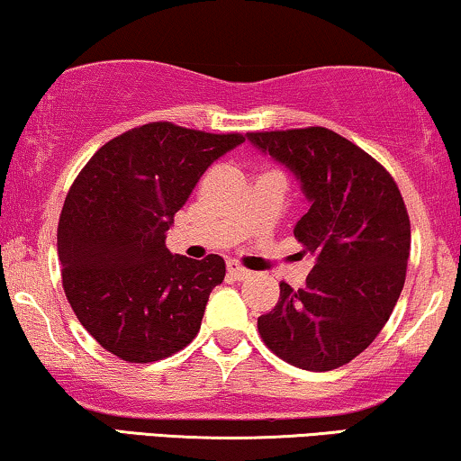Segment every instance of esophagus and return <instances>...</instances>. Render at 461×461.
Segmentation results:
<instances>
[{"label": "esophagus", "mask_w": 461, "mask_h": 461, "mask_svg": "<svg viewBox=\"0 0 461 461\" xmlns=\"http://www.w3.org/2000/svg\"><path fill=\"white\" fill-rule=\"evenodd\" d=\"M226 270H229L230 279H235V281H245V279H248V276L251 275L248 268L239 267L237 262H229V264H226Z\"/></svg>", "instance_id": "esophagus-1"}]
</instances>
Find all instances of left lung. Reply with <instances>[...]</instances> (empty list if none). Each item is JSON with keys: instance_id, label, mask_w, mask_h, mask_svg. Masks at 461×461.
I'll list each match as a JSON object with an SVG mask.
<instances>
[{"instance_id": "1", "label": "left lung", "mask_w": 461, "mask_h": 461, "mask_svg": "<svg viewBox=\"0 0 461 461\" xmlns=\"http://www.w3.org/2000/svg\"><path fill=\"white\" fill-rule=\"evenodd\" d=\"M248 140L300 180L311 210L294 235L317 256L304 287L281 281L258 331L294 367H342L377 338L405 285V201L380 161L327 128L249 131Z\"/></svg>"}]
</instances>
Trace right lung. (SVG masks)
<instances>
[{"mask_svg":"<svg viewBox=\"0 0 461 461\" xmlns=\"http://www.w3.org/2000/svg\"><path fill=\"white\" fill-rule=\"evenodd\" d=\"M243 140L153 122L103 144L68 188L56 235L62 287L111 355L161 361L199 333L226 264L169 254L166 232L205 169Z\"/></svg>","mask_w":461,"mask_h":461,"instance_id":"obj_1","label":"right lung"}]
</instances>
